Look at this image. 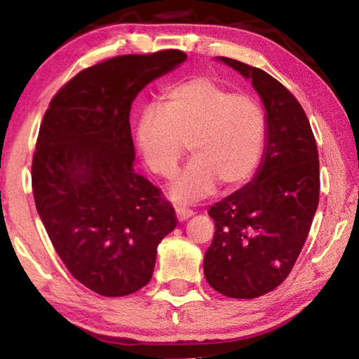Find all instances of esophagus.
I'll use <instances>...</instances> for the list:
<instances>
[{"mask_svg": "<svg viewBox=\"0 0 359 359\" xmlns=\"http://www.w3.org/2000/svg\"><path fill=\"white\" fill-rule=\"evenodd\" d=\"M194 212L190 209H185V208H177L175 209V217H177L179 222H185L188 218L193 217Z\"/></svg>", "mask_w": 359, "mask_h": 359, "instance_id": "34e87169", "label": "esophagus"}]
</instances>
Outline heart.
I'll use <instances>...</instances> for the list:
<instances>
[{
    "label": "heart",
    "mask_w": 359,
    "mask_h": 359,
    "mask_svg": "<svg viewBox=\"0 0 359 359\" xmlns=\"http://www.w3.org/2000/svg\"><path fill=\"white\" fill-rule=\"evenodd\" d=\"M267 137L263 109L250 96L231 92L208 77L169 87L160 107L139 114L135 141L150 172L169 177L188 144L193 160L175 175L168 194L175 204H194L222 185L236 190L259 168Z\"/></svg>",
    "instance_id": "b5f03b06"
}]
</instances>
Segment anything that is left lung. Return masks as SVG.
I'll use <instances>...</instances> for the list:
<instances>
[{
    "instance_id": "8db88e82",
    "label": "left lung",
    "mask_w": 359,
    "mask_h": 359,
    "mask_svg": "<svg viewBox=\"0 0 359 359\" xmlns=\"http://www.w3.org/2000/svg\"><path fill=\"white\" fill-rule=\"evenodd\" d=\"M250 79L266 109L267 137L252 182L209 209L214 241L204 255L205 280L218 293L253 299L293 269L318 208V150L302 106L263 69L217 57Z\"/></svg>"
}]
</instances>
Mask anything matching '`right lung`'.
<instances>
[{"instance_id": "add662e5", "label": "right lung", "mask_w": 359, "mask_h": 359, "mask_svg": "<svg viewBox=\"0 0 359 359\" xmlns=\"http://www.w3.org/2000/svg\"><path fill=\"white\" fill-rule=\"evenodd\" d=\"M185 60L180 50L106 60L72 77L42 118L36 209L72 277L101 296L145 287L158 244L177 224L163 193L133 168L130 111L145 85Z\"/></svg>"}]
</instances>
